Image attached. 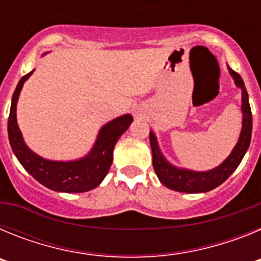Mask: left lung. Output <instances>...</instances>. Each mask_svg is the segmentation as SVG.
<instances>
[{
	"mask_svg": "<svg viewBox=\"0 0 261 261\" xmlns=\"http://www.w3.org/2000/svg\"><path fill=\"white\" fill-rule=\"evenodd\" d=\"M229 73L234 78L235 85L242 90L243 120H242V130L238 142L230 155L220 166H217L216 168L209 170V171H193V170L176 167L163 156L162 151L158 146L155 135L153 132H150L149 135L151 153H153L154 171L161 183L170 190L184 193H201L214 190L216 187L221 186L237 170L244 154L247 151L251 142V135H252V114H251L250 102H248V94L241 75L231 68H229Z\"/></svg>",
	"mask_w": 261,
	"mask_h": 261,
	"instance_id": "obj_1",
	"label": "left lung"
}]
</instances>
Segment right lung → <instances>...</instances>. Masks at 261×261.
<instances>
[{"label": "right lung", "mask_w": 261, "mask_h": 261, "mask_svg": "<svg viewBox=\"0 0 261 261\" xmlns=\"http://www.w3.org/2000/svg\"><path fill=\"white\" fill-rule=\"evenodd\" d=\"M32 73L34 70L20 78L11 99L8 133L14 154L24 170L39 183L49 190L66 193L87 192L94 190L102 183L106 175L108 174L114 159L115 145L120 136L132 124L133 116L129 114L123 115L103 125L99 130L93 149L84 158L68 161V162L41 158L40 155L30 150L29 146L24 144L17 123L18 98L23 84L29 80Z\"/></svg>", "instance_id": "obj_1"}]
</instances>
